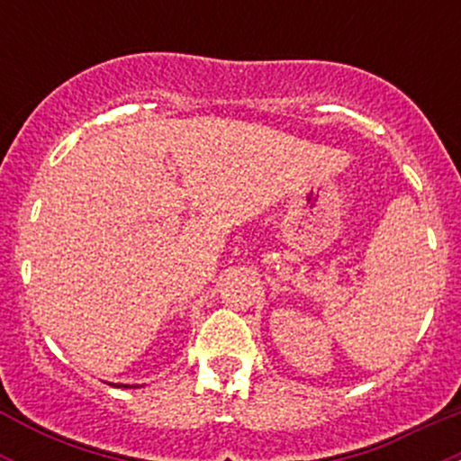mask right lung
I'll use <instances>...</instances> for the list:
<instances>
[{"mask_svg": "<svg viewBox=\"0 0 461 461\" xmlns=\"http://www.w3.org/2000/svg\"><path fill=\"white\" fill-rule=\"evenodd\" d=\"M123 388H128V385H123Z\"/></svg>", "mask_w": 461, "mask_h": 461, "instance_id": "1", "label": "right lung"}]
</instances>
